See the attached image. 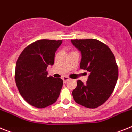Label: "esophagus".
I'll list each match as a JSON object with an SVG mask.
<instances>
[{
  "instance_id": "esophagus-1",
  "label": "esophagus",
  "mask_w": 132,
  "mask_h": 132,
  "mask_svg": "<svg viewBox=\"0 0 132 132\" xmlns=\"http://www.w3.org/2000/svg\"><path fill=\"white\" fill-rule=\"evenodd\" d=\"M69 79H70L68 77H63V80L64 82H66L67 81H68Z\"/></svg>"
}]
</instances>
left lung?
<instances>
[{
    "mask_svg": "<svg viewBox=\"0 0 132 132\" xmlns=\"http://www.w3.org/2000/svg\"><path fill=\"white\" fill-rule=\"evenodd\" d=\"M71 42L82 54L80 68L90 73L87 84L77 80L73 98L85 107L97 108L108 100L116 87L118 67L114 55L108 45L97 39H71Z\"/></svg>",
    "mask_w": 132,
    "mask_h": 132,
    "instance_id": "8db88e82",
    "label": "left lung"
}]
</instances>
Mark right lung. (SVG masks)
<instances>
[{
    "mask_svg": "<svg viewBox=\"0 0 132 132\" xmlns=\"http://www.w3.org/2000/svg\"><path fill=\"white\" fill-rule=\"evenodd\" d=\"M62 40L39 39L23 50L16 61L15 81L20 94L30 105L43 108L57 101L63 87L60 78L47 77V67L54 63Z\"/></svg>",
    "mask_w": 132,
    "mask_h": 132,
    "instance_id": "obj_1",
    "label": "right lung"
}]
</instances>
